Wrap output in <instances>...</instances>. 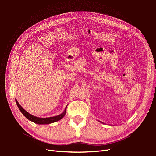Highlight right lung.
<instances>
[{
  "label": "right lung",
  "instance_id": "right-lung-1",
  "mask_svg": "<svg viewBox=\"0 0 156 156\" xmlns=\"http://www.w3.org/2000/svg\"><path fill=\"white\" fill-rule=\"evenodd\" d=\"M16 101L17 105L19 108V109L20 110L22 114L24 115L27 119H29V120L34 122V123L37 124H51V123H53V122H57V121L60 120V119H62L66 114V108L64 112L62 113V114L60 115H58L56 116H53V117H49V118H39V117H36L35 116H33V115H30V113L26 111L24 108H23L20 105V103H18V101L16 100Z\"/></svg>",
  "mask_w": 156,
  "mask_h": 156
}]
</instances>
